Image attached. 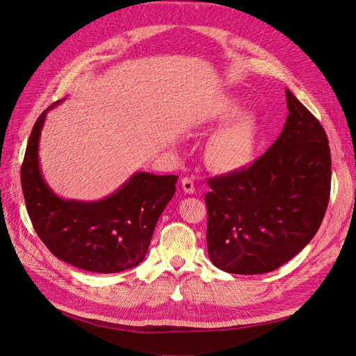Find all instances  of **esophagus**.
Wrapping results in <instances>:
<instances>
[{"label":"esophagus","mask_w":356,"mask_h":356,"mask_svg":"<svg viewBox=\"0 0 356 356\" xmlns=\"http://www.w3.org/2000/svg\"><path fill=\"white\" fill-rule=\"evenodd\" d=\"M181 189L186 192V193H195V183L191 177H183L181 179Z\"/></svg>","instance_id":"1"}]
</instances>
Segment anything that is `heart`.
<instances>
[{
  "mask_svg": "<svg viewBox=\"0 0 356 356\" xmlns=\"http://www.w3.org/2000/svg\"><path fill=\"white\" fill-rule=\"evenodd\" d=\"M238 109V104L232 99L220 102L213 111L212 121L225 122L236 114ZM255 141L257 120L252 114L242 112L211 138L207 147L208 163L219 172H236L251 161Z\"/></svg>",
  "mask_w": 356,
  "mask_h": 356,
  "instance_id": "b5f03b06",
  "label": "heart"
}]
</instances>
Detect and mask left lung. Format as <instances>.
Masks as SVG:
<instances>
[{
  "label": "left lung",
  "mask_w": 356,
  "mask_h": 356,
  "mask_svg": "<svg viewBox=\"0 0 356 356\" xmlns=\"http://www.w3.org/2000/svg\"><path fill=\"white\" fill-rule=\"evenodd\" d=\"M282 134L250 167L208 179V254L219 270L264 274L300 252L319 229L330 196L327 136L286 89Z\"/></svg>",
  "instance_id": "obj_1"
}]
</instances>
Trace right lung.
Instances as JSON below:
<instances>
[{"instance_id":"1","label":"right lung","mask_w":356,"mask_h":356,"mask_svg":"<svg viewBox=\"0 0 356 356\" xmlns=\"http://www.w3.org/2000/svg\"><path fill=\"white\" fill-rule=\"evenodd\" d=\"M59 102L37 118L22 165V188L33 228L54 257L73 267L101 274L137 267L179 177L138 172L98 202L56 196L40 173L39 140L46 112Z\"/></svg>"}]
</instances>
